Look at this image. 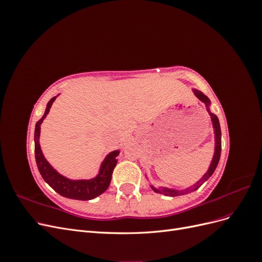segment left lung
Segmentation results:
<instances>
[{
	"label": "left lung",
	"mask_w": 262,
	"mask_h": 262,
	"mask_svg": "<svg viewBox=\"0 0 262 262\" xmlns=\"http://www.w3.org/2000/svg\"><path fill=\"white\" fill-rule=\"evenodd\" d=\"M195 96L199 98L202 102H204L205 106H207V110L210 114V117H211V121H212V124H213V129H214V138H215V148H214V155H213V158H212V162H211V165L210 167L208 169V171L204 173V175L202 176V178L200 180H198L195 184L191 187H189L187 189H184V190H177V189H170V188H165V187H161V188H155L153 186H150V188H152L155 192L157 193H162V194H165V195H169V196H176V195H181V194H185V193H189V192H192V191H195V190L198 188H200L201 185L203 184V182L207 181L212 175L214 170L216 169V166L219 164V161H220V157H221V148H222V144H221V126H220V122H219V118L212 114L210 112V104L211 101L210 99L205 96V95L198 91V90H192Z\"/></svg>",
	"instance_id": "obj_1"
}]
</instances>
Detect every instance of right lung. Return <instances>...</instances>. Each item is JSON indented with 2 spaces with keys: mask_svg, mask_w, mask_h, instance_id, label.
<instances>
[{
  "mask_svg": "<svg viewBox=\"0 0 262 262\" xmlns=\"http://www.w3.org/2000/svg\"><path fill=\"white\" fill-rule=\"evenodd\" d=\"M57 96L51 98L48 104H47L46 112L42 118L36 123L35 128V157L37 167L40 172L43 180L48 184L54 191H57L62 196L69 198V199L74 200H92L94 198L98 196L99 194L104 193L108 189L110 181H112V175L114 168L117 165V156L119 155V150L110 152L106 157L104 162L101 163L98 175L92 179H80L73 180L62 176L55 170L49 162L46 160L42 150L39 144V137H40V125L43 119L49 114L50 108L53 101Z\"/></svg>",
  "mask_w": 262,
  "mask_h": 262,
  "instance_id": "add662e5",
  "label": "right lung"
}]
</instances>
